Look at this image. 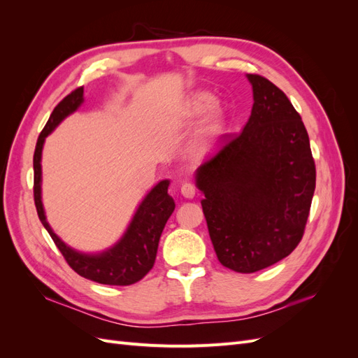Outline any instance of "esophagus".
Instances as JSON below:
<instances>
[{"mask_svg":"<svg viewBox=\"0 0 358 358\" xmlns=\"http://www.w3.org/2000/svg\"><path fill=\"white\" fill-rule=\"evenodd\" d=\"M180 194H182V196L185 197V199H194V196H196V187H194L192 183H189V182L182 183Z\"/></svg>","mask_w":358,"mask_h":358,"instance_id":"34e87169","label":"esophagus"}]
</instances>
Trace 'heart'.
Masks as SVG:
<instances>
[{"mask_svg":"<svg viewBox=\"0 0 358 358\" xmlns=\"http://www.w3.org/2000/svg\"><path fill=\"white\" fill-rule=\"evenodd\" d=\"M215 103L216 99L213 94L201 91L192 94L185 103V109H183L185 116L191 119L201 116L203 113L208 112L199 133V138L204 143L213 142V140L218 138L225 129V116L220 107L215 106Z\"/></svg>","mask_w":358,"mask_h":358,"instance_id":"heart-1","label":"heart"}]
</instances>
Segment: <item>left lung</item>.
Returning a JSON list of instances; mask_svg holds the SVG:
<instances>
[{"mask_svg": "<svg viewBox=\"0 0 358 358\" xmlns=\"http://www.w3.org/2000/svg\"><path fill=\"white\" fill-rule=\"evenodd\" d=\"M254 104L243 131L196 171L220 263L254 273L294 251L315 191V162L300 115L278 86L246 74Z\"/></svg>", "mask_w": 358, "mask_h": 358, "instance_id": "left-lung-1", "label": "left lung"}]
</instances>
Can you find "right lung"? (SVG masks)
Here are the masks:
<instances>
[{"mask_svg":"<svg viewBox=\"0 0 358 358\" xmlns=\"http://www.w3.org/2000/svg\"><path fill=\"white\" fill-rule=\"evenodd\" d=\"M83 104V88L69 94L55 109L38 136L34 152V201L38 218L50 234L52 241L66 258L76 273L103 285H131L142 279L154 267L159 237L170 215L175 210V201L169 196L170 180L158 182L138 204L131 222L113 246L103 252L86 254L76 251L52 230L46 220L41 201V152L46 137L64 119L74 113Z\"/></svg>","mask_w":358,"mask_h":358,"instance_id":"right-lung-1","label":"right lung"}]
</instances>
